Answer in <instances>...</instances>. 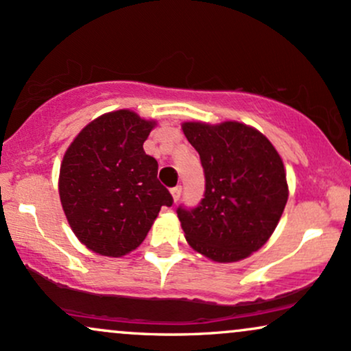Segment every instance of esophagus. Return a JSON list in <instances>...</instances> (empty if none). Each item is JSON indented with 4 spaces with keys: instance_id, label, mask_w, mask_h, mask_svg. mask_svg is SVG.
<instances>
[{
    "instance_id": "obj_1",
    "label": "esophagus",
    "mask_w": 351,
    "mask_h": 351,
    "mask_svg": "<svg viewBox=\"0 0 351 351\" xmlns=\"http://www.w3.org/2000/svg\"><path fill=\"white\" fill-rule=\"evenodd\" d=\"M170 193H171V198H173V201H178L180 199V196H181V186H175V188H171L170 189Z\"/></svg>"
}]
</instances>
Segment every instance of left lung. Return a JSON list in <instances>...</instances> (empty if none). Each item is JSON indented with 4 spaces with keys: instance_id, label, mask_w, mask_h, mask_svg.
Segmentation results:
<instances>
[{
    "instance_id": "1",
    "label": "left lung",
    "mask_w": 351,
    "mask_h": 351,
    "mask_svg": "<svg viewBox=\"0 0 351 351\" xmlns=\"http://www.w3.org/2000/svg\"><path fill=\"white\" fill-rule=\"evenodd\" d=\"M199 153L206 191L199 206L178 208L188 244L215 263L243 261L259 251L279 224L289 198L279 152L257 128L236 120L183 122Z\"/></svg>"
}]
</instances>
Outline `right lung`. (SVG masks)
<instances>
[{
	"label": "right lung",
	"instance_id": "add662e5",
	"mask_svg": "<svg viewBox=\"0 0 351 351\" xmlns=\"http://www.w3.org/2000/svg\"><path fill=\"white\" fill-rule=\"evenodd\" d=\"M156 120L128 108L88 122L72 140L59 171V198L75 237L88 251L122 257L135 251L162 206L168 189L156 180L158 163L143 150Z\"/></svg>",
	"mask_w": 351,
	"mask_h": 351
}]
</instances>
